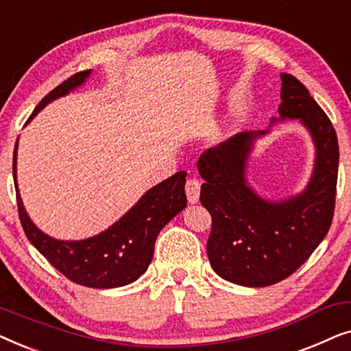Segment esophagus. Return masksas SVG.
Instances as JSON below:
<instances>
[{
  "label": "esophagus",
  "mask_w": 351,
  "mask_h": 351,
  "mask_svg": "<svg viewBox=\"0 0 351 351\" xmlns=\"http://www.w3.org/2000/svg\"><path fill=\"white\" fill-rule=\"evenodd\" d=\"M199 182L196 179H189L185 184V193H186V199H189V203L195 204L198 203L199 199Z\"/></svg>",
  "instance_id": "esophagus-1"
}]
</instances>
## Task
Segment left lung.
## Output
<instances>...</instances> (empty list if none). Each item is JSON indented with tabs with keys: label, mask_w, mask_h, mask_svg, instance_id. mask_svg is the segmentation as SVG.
Masks as SVG:
<instances>
[{
	"label": "left lung",
	"mask_w": 351,
	"mask_h": 351,
	"mask_svg": "<svg viewBox=\"0 0 351 351\" xmlns=\"http://www.w3.org/2000/svg\"><path fill=\"white\" fill-rule=\"evenodd\" d=\"M281 119L299 118L316 147L313 176L305 191L270 203L247 185L244 174L252 142L268 131L239 132L198 160L204 179L199 201L213 217L206 244L209 262L223 280L247 287L271 286L291 276L319 246L334 217L337 134L299 80L281 73Z\"/></svg>",
	"instance_id": "1"
}]
</instances>
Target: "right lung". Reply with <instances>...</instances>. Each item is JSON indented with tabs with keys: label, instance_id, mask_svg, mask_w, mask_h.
<instances>
[{
	"label": "right lung",
	"instance_id": "add662e5",
	"mask_svg": "<svg viewBox=\"0 0 351 351\" xmlns=\"http://www.w3.org/2000/svg\"><path fill=\"white\" fill-rule=\"evenodd\" d=\"M89 75L90 70L80 71L52 89L33 110L28 121L52 100L83 84ZM16 160L17 143L14 148L12 174L17 193L19 219L28 241L62 275L86 287L108 289L136 281L150 265L158 233L186 206V172L180 171L148 190L131 210H128L117 223L97 237L83 241H60L36 228L25 213L17 189Z\"/></svg>",
	"mask_w": 351,
	"mask_h": 351
}]
</instances>
